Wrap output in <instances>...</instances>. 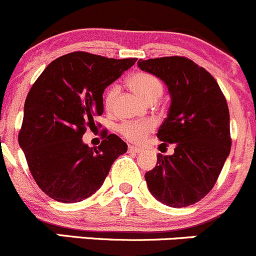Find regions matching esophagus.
<instances>
[{
	"instance_id": "obj_1",
	"label": "esophagus",
	"mask_w": 256,
	"mask_h": 256,
	"mask_svg": "<svg viewBox=\"0 0 256 256\" xmlns=\"http://www.w3.org/2000/svg\"><path fill=\"white\" fill-rule=\"evenodd\" d=\"M128 150H129V152H133V153H140V152L143 150V149H142V148H139V146H128Z\"/></svg>"
}]
</instances>
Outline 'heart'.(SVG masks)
I'll use <instances>...</instances> for the list:
<instances>
[{"mask_svg": "<svg viewBox=\"0 0 256 256\" xmlns=\"http://www.w3.org/2000/svg\"><path fill=\"white\" fill-rule=\"evenodd\" d=\"M128 84L136 94L140 96L143 100L148 102H154L158 100L163 93V83L156 76L148 72H136L132 74L128 80ZM120 88L113 84L106 90L103 96V107L107 112H110L114 107L116 97H117ZM156 123L150 120H134V122H123L118 126L117 130L123 138L133 143H140L146 139L149 133L154 130Z\"/></svg>", "mask_w": 256, "mask_h": 256, "instance_id": "obj_1", "label": "heart"}]
</instances>
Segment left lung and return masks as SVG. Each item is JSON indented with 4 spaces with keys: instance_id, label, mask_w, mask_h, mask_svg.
I'll return each instance as SVG.
<instances>
[{
    "instance_id": "obj_1",
    "label": "left lung",
    "mask_w": 256,
    "mask_h": 256,
    "mask_svg": "<svg viewBox=\"0 0 256 256\" xmlns=\"http://www.w3.org/2000/svg\"><path fill=\"white\" fill-rule=\"evenodd\" d=\"M138 66L164 80L172 97L156 136L176 148L172 156L158 154L146 173L149 192L172 208L198 203L213 189L232 148L225 96L213 76L186 57L139 60Z\"/></svg>"
}]
</instances>
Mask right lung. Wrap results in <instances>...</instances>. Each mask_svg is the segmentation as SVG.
I'll return each instance as SVG.
<instances>
[{
    "mask_svg": "<svg viewBox=\"0 0 256 256\" xmlns=\"http://www.w3.org/2000/svg\"><path fill=\"white\" fill-rule=\"evenodd\" d=\"M88 52H72L46 67L27 94L18 133L37 186L60 203H77L100 188L113 162L127 152L116 134L98 148L82 136L103 113V92L136 63Z\"/></svg>",
    "mask_w": 256,
    "mask_h": 256,
    "instance_id": "obj_1",
    "label": "right lung"
}]
</instances>
